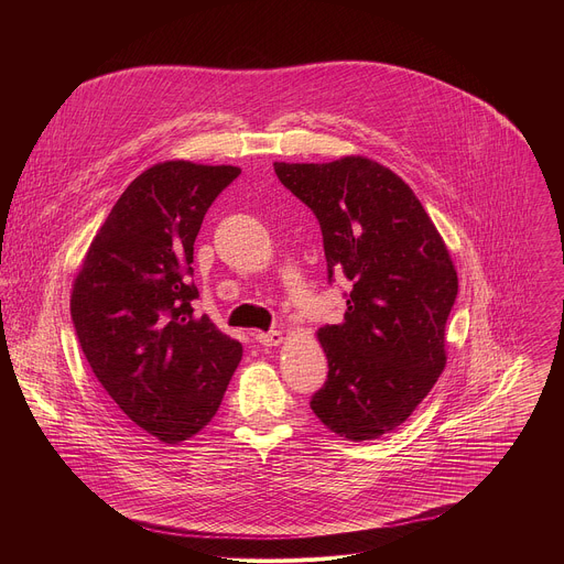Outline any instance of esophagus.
Listing matches in <instances>:
<instances>
[{"label": "esophagus", "instance_id": "esophagus-1", "mask_svg": "<svg viewBox=\"0 0 564 564\" xmlns=\"http://www.w3.org/2000/svg\"><path fill=\"white\" fill-rule=\"evenodd\" d=\"M254 339L261 344V346H279L283 341V335L272 330V333H254Z\"/></svg>", "mask_w": 564, "mask_h": 564}]
</instances>
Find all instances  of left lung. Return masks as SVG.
I'll return each instance as SVG.
<instances>
[{
	"label": "left lung",
	"mask_w": 564,
	"mask_h": 564,
	"mask_svg": "<svg viewBox=\"0 0 564 564\" xmlns=\"http://www.w3.org/2000/svg\"><path fill=\"white\" fill-rule=\"evenodd\" d=\"M274 172L318 218L328 279L352 285L341 324L316 333L330 370L310 409L339 437L377 440L413 415L446 366L453 259L413 189L366 155Z\"/></svg>",
	"instance_id": "8db88e82"
}]
</instances>
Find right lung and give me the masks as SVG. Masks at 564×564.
Returning <instances> with one entry per match:
<instances>
[{"label": "right lung", "instance_id": "add662e5", "mask_svg": "<svg viewBox=\"0 0 564 564\" xmlns=\"http://www.w3.org/2000/svg\"><path fill=\"white\" fill-rule=\"evenodd\" d=\"M231 165L167 160L144 170L98 229L70 292L83 352L113 404L181 444L216 415L243 346L194 314V240Z\"/></svg>", "mask_w": 564, "mask_h": 564}]
</instances>
